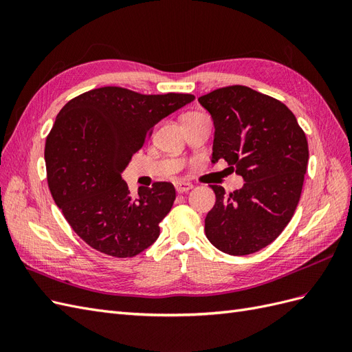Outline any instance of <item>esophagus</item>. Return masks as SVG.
Here are the masks:
<instances>
[{
  "label": "esophagus",
  "mask_w": 352,
  "mask_h": 352,
  "mask_svg": "<svg viewBox=\"0 0 352 352\" xmlns=\"http://www.w3.org/2000/svg\"><path fill=\"white\" fill-rule=\"evenodd\" d=\"M175 188H176L179 194H184V192H188V190L192 189L194 186H192V184H189V182H176Z\"/></svg>",
  "instance_id": "1"
}]
</instances>
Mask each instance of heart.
Segmentation results:
<instances>
[{
    "mask_svg": "<svg viewBox=\"0 0 352 352\" xmlns=\"http://www.w3.org/2000/svg\"><path fill=\"white\" fill-rule=\"evenodd\" d=\"M192 114H195V113H192ZM186 116H190V114H186Z\"/></svg>",
    "mask_w": 352,
    "mask_h": 352,
    "instance_id": "b5f03b06",
    "label": "heart"
}]
</instances>
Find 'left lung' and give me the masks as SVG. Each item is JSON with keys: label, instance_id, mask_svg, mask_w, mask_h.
Wrapping results in <instances>:
<instances>
[{"label": "left lung", "instance_id": "left-lung-1", "mask_svg": "<svg viewBox=\"0 0 352 352\" xmlns=\"http://www.w3.org/2000/svg\"><path fill=\"white\" fill-rule=\"evenodd\" d=\"M214 123L212 163L226 160L243 186L226 194L211 185L216 204L206 236L221 252L248 255L267 247L291 221L301 197L308 144L294 113L242 85L198 98Z\"/></svg>", "mask_w": 352, "mask_h": 352}]
</instances>
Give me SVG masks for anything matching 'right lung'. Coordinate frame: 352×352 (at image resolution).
Masks as SVG:
<instances>
[{"instance_id":"obj_1","label":"right lung","mask_w":352,"mask_h":352,"mask_svg":"<svg viewBox=\"0 0 352 352\" xmlns=\"http://www.w3.org/2000/svg\"><path fill=\"white\" fill-rule=\"evenodd\" d=\"M195 100L190 94L142 95L104 87L70 100L47 136L51 195L72 229L111 257H135L157 241L176 198L175 186L155 182L131 195L122 179L153 127Z\"/></svg>"}]
</instances>
